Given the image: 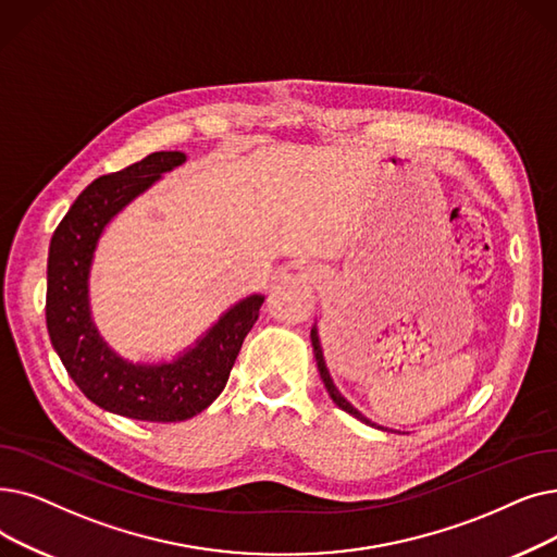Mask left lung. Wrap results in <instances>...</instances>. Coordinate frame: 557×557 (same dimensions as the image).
I'll return each mask as SVG.
<instances>
[{"mask_svg": "<svg viewBox=\"0 0 557 557\" xmlns=\"http://www.w3.org/2000/svg\"><path fill=\"white\" fill-rule=\"evenodd\" d=\"M311 346H313V357H317V367H319V373H321V380H323V384H325V389H327V394H330V398L334 400V405L336 407H342L344 412H348L350 417H355V419H359L361 423H367V425H371V428H377V430H389V428H384V425H377V423H373L371 419H367L364 414L359 412L357 407H352L344 396H342V392L336 389V384H334V380H332V375H330V371H327V364H325V357H323V348H321V338H319V327H317V323L311 325ZM389 432H396V430H389Z\"/></svg>", "mask_w": 557, "mask_h": 557, "instance_id": "1", "label": "left lung"}]
</instances>
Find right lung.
<instances>
[{"instance_id": "right-lung-1", "label": "right lung", "mask_w": 557, "mask_h": 557, "mask_svg": "<svg viewBox=\"0 0 557 557\" xmlns=\"http://www.w3.org/2000/svg\"><path fill=\"white\" fill-rule=\"evenodd\" d=\"M184 161V152H152L88 184L59 223L47 257V332L67 375L88 400L136 421H186L219 398L263 302L261 294L234 302L196 344L161 361L117 355L95 325L90 269L107 225Z\"/></svg>"}]
</instances>
